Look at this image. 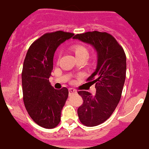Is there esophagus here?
Segmentation results:
<instances>
[{"mask_svg": "<svg viewBox=\"0 0 149 149\" xmlns=\"http://www.w3.org/2000/svg\"><path fill=\"white\" fill-rule=\"evenodd\" d=\"M77 93V90L75 89H72V88H70V89H69V94H70V95H71V94H75Z\"/></svg>", "mask_w": 149, "mask_h": 149, "instance_id": "1", "label": "esophagus"}]
</instances>
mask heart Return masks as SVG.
<instances>
[{
    "label": "heart",
    "instance_id": "heart-1",
    "mask_svg": "<svg viewBox=\"0 0 149 149\" xmlns=\"http://www.w3.org/2000/svg\"><path fill=\"white\" fill-rule=\"evenodd\" d=\"M71 50L75 54L77 59L82 57H86L88 56V49L81 43H75L70 47Z\"/></svg>",
    "mask_w": 149,
    "mask_h": 149
}]
</instances>
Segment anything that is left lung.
I'll list each match as a JSON object with an SVG mask.
<instances>
[{
	"label": "left lung",
	"mask_w": 149,
	"mask_h": 149,
	"mask_svg": "<svg viewBox=\"0 0 149 149\" xmlns=\"http://www.w3.org/2000/svg\"><path fill=\"white\" fill-rule=\"evenodd\" d=\"M73 38L91 44L97 51V67L86 80L95 84L96 93L93 95L78 91L83 102L77 109L83 125L96 126L111 116L119 102L126 75V56L123 47L108 33L89 31Z\"/></svg>",
	"instance_id": "1"
}]
</instances>
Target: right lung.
<instances>
[{
    "mask_svg": "<svg viewBox=\"0 0 149 149\" xmlns=\"http://www.w3.org/2000/svg\"><path fill=\"white\" fill-rule=\"evenodd\" d=\"M74 33L62 31L46 33L30 46L23 65L22 90L24 106L34 123L45 129L59 125L68 89H54L49 81L56 49Z\"/></svg>",
    "mask_w": 149,
    "mask_h": 149,
    "instance_id": "add662e5",
    "label": "right lung"
}]
</instances>
